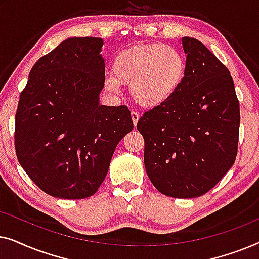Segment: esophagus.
I'll list each match as a JSON object with an SVG mask.
<instances>
[{
  "mask_svg": "<svg viewBox=\"0 0 259 259\" xmlns=\"http://www.w3.org/2000/svg\"><path fill=\"white\" fill-rule=\"evenodd\" d=\"M131 116H132L133 125H134V126H137L138 120H139V118H140V114H139V113H138V112H134V111H132V112H131Z\"/></svg>",
  "mask_w": 259,
  "mask_h": 259,
  "instance_id": "1",
  "label": "esophagus"
}]
</instances>
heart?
Here are the masks:
<instances>
[{
  "label": "heart",
  "instance_id": "heart-1",
  "mask_svg": "<svg viewBox=\"0 0 259 259\" xmlns=\"http://www.w3.org/2000/svg\"><path fill=\"white\" fill-rule=\"evenodd\" d=\"M186 62L178 49L164 44L139 45L120 52L113 73L106 79L108 90L131 84V95L144 107H155L172 98L182 84Z\"/></svg>",
  "mask_w": 259,
  "mask_h": 259
}]
</instances>
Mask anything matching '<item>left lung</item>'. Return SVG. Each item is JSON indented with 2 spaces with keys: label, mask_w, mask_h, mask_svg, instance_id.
I'll list each match as a JSON object with an SVG mask.
<instances>
[{
  "label": "left lung",
  "mask_w": 259,
  "mask_h": 259,
  "mask_svg": "<svg viewBox=\"0 0 259 259\" xmlns=\"http://www.w3.org/2000/svg\"><path fill=\"white\" fill-rule=\"evenodd\" d=\"M186 72L164 104L137 123L147 176L159 192L196 198L217 185L238 151L239 101L229 69L197 38L183 37Z\"/></svg>",
  "instance_id": "1"
}]
</instances>
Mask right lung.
I'll use <instances>...</instances> for the list:
<instances>
[{
    "label": "right lung",
    "mask_w": 259,
    "mask_h": 259,
    "mask_svg": "<svg viewBox=\"0 0 259 259\" xmlns=\"http://www.w3.org/2000/svg\"><path fill=\"white\" fill-rule=\"evenodd\" d=\"M99 37H70L33 66L15 115L20 165L49 196L97 192L116 145L133 130L127 106L99 105L105 62Z\"/></svg>",
    "instance_id": "1"
}]
</instances>
